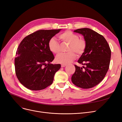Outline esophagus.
Wrapping results in <instances>:
<instances>
[{"label": "esophagus", "instance_id": "34e87169", "mask_svg": "<svg viewBox=\"0 0 122 122\" xmlns=\"http://www.w3.org/2000/svg\"><path fill=\"white\" fill-rule=\"evenodd\" d=\"M66 66H67V65H64V64H62V65H61V67L62 68H64V67H65Z\"/></svg>", "mask_w": 122, "mask_h": 122}]
</instances>
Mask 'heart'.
<instances>
[{
	"mask_svg": "<svg viewBox=\"0 0 122 122\" xmlns=\"http://www.w3.org/2000/svg\"><path fill=\"white\" fill-rule=\"evenodd\" d=\"M59 38L64 42L69 44L67 53L58 54L55 58L56 62L61 64H67L74 60L76 54L78 56L82 55L86 48L85 40L79 39V36L71 31L67 30L59 36ZM48 48L51 52L56 54L60 51V45L56 39L52 38L48 42Z\"/></svg>",
	"mask_w": 122,
	"mask_h": 122,
	"instance_id": "heart-1",
	"label": "heart"
}]
</instances>
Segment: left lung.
<instances>
[{
    "mask_svg": "<svg viewBox=\"0 0 122 122\" xmlns=\"http://www.w3.org/2000/svg\"><path fill=\"white\" fill-rule=\"evenodd\" d=\"M74 31L83 36L86 48L78 61L84 66L80 68L75 65L72 82L80 88H90L104 78L109 67L111 50L104 36L92 29L83 28Z\"/></svg>",
    "mask_w": 122,
    "mask_h": 122,
    "instance_id": "1",
    "label": "left lung"
}]
</instances>
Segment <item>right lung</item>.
Here are the masks:
<instances>
[{"instance_id":"obj_1","label":"right lung","mask_w":122,"mask_h":122,"mask_svg":"<svg viewBox=\"0 0 122 122\" xmlns=\"http://www.w3.org/2000/svg\"><path fill=\"white\" fill-rule=\"evenodd\" d=\"M61 30H38L20 43L15 59V72L20 83L28 89L42 90L52 83L61 65L51 64L54 57L48 44Z\"/></svg>"}]
</instances>
